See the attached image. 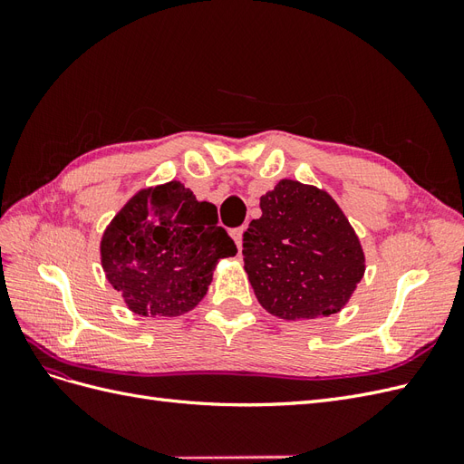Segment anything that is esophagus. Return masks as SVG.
<instances>
[{"mask_svg":"<svg viewBox=\"0 0 464 464\" xmlns=\"http://www.w3.org/2000/svg\"><path fill=\"white\" fill-rule=\"evenodd\" d=\"M244 232H246V228L242 227V228H234L232 232H230V236H232V240H234V244H236V247L242 251V240H244Z\"/></svg>","mask_w":464,"mask_h":464,"instance_id":"1","label":"esophagus"}]
</instances>
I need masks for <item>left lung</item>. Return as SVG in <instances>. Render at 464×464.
<instances>
[{"mask_svg":"<svg viewBox=\"0 0 464 464\" xmlns=\"http://www.w3.org/2000/svg\"><path fill=\"white\" fill-rule=\"evenodd\" d=\"M244 234V269L259 304L278 319L339 314L366 273L360 237L325 189L280 179Z\"/></svg>","mask_w":464,"mask_h":464,"instance_id":"1","label":"left lung"}]
</instances>
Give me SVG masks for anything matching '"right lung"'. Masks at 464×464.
I'll list each match as a JSON object with an SVG mask.
<instances>
[{"instance_id": "add662e5", "label": "right lung", "mask_w": 464, "mask_h": 464, "mask_svg": "<svg viewBox=\"0 0 464 464\" xmlns=\"http://www.w3.org/2000/svg\"><path fill=\"white\" fill-rule=\"evenodd\" d=\"M236 251L217 207L172 179L139 189L118 210L102 234L101 263L130 312L178 317L205 298L218 261Z\"/></svg>"}]
</instances>
